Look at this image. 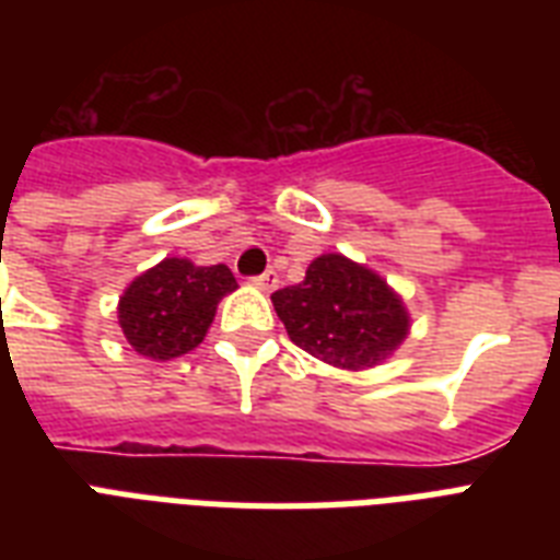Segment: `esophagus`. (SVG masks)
Returning a JSON list of instances; mask_svg holds the SVG:
<instances>
[{
  "label": "esophagus",
  "mask_w": 560,
  "mask_h": 560,
  "mask_svg": "<svg viewBox=\"0 0 560 560\" xmlns=\"http://www.w3.org/2000/svg\"><path fill=\"white\" fill-rule=\"evenodd\" d=\"M253 281L261 290H276V288H279V272H276V270H264L261 276H255Z\"/></svg>",
  "instance_id": "1"
}]
</instances>
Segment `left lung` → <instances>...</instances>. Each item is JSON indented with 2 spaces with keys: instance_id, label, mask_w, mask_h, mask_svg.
Listing matches in <instances>:
<instances>
[{
  "instance_id": "left-lung-1",
  "label": "left lung",
  "mask_w": 560,
  "mask_h": 560,
  "mask_svg": "<svg viewBox=\"0 0 560 560\" xmlns=\"http://www.w3.org/2000/svg\"><path fill=\"white\" fill-rule=\"evenodd\" d=\"M272 305L299 349L354 372L389 358L409 331L386 281L342 255H319L305 281L272 293Z\"/></svg>"
}]
</instances>
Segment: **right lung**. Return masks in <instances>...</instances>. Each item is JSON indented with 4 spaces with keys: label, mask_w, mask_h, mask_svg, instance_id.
<instances>
[{
    "label": "right lung",
    "mask_w": 560,
    "mask_h": 560,
    "mask_svg": "<svg viewBox=\"0 0 560 560\" xmlns=\"http://www.w3.org/2000/svg\"><path fill=\"white\" fill-rule=\"evenodd\" d=\"M235 288L226 264L194 267L186 258H165L125 290L118 325L144 358H179L200 346L218 302Z\"/></svg>",
    "instance_id": "add662e5"
}]
</instances>
